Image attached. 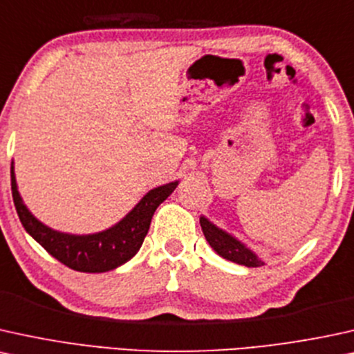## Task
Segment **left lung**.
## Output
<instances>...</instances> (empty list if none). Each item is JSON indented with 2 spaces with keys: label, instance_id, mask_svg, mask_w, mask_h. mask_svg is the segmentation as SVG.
<instances>
[{
  "label": "left lung",
  "instance_id": "1",
  "mask_svg": "<svg viewBox=\"0 0 354 354\" xmlns=\"http://www.w3.org/2000/svg\"><path fill=\"white\" fill-rule=\"evenodd\" d=\"M201 227H203L205 240L209 241L210 247L216 250V253L221 254L222 258L248 268H258L265 265V263H263L253 252H250L245 245H241L239 240H235L234 236L225 234L223 230L217 229V227L212 225L207 218L201 217Z\"/></svg>",
  "mask_w": 354,
  "mask_h": 354
}]
</instances>
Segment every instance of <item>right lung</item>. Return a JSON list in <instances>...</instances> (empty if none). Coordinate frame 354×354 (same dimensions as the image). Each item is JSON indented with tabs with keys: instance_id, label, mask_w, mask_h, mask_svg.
Returning <instances> with one entry per match:
<instances>
[{
	"instance_id": "right-lung-1",
	"label": "right lung",
	"mask_w": 354,
	"mask_h": 354,
	"mask_svg": "<svg viewBox=\"0 0 354 354\" xmlns=\"http://www.w3.org/2000/svg\"><path fill=\"white\" fill-rule=\"evenodd\" d=\"M178 181L155 187L113 229L93 235L60 234L40 223L26 209L11 167V191L17 216L26 232L65 266L82 272H104L129 261L144 243L153 212L174 191Z\"/></svg>"
}]
</instances>
